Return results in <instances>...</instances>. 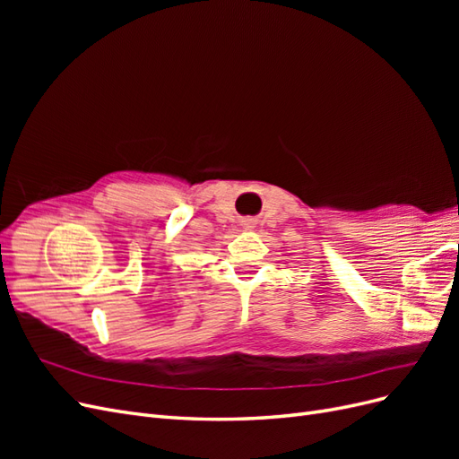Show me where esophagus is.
<instances>
[{"label":"esophagus","instance_id":"34e87169","mask_svg":"<svg viewBox=\"0 0 459 459\" xmlns=\"http://www.w3.org/2000/svg\"><path fill=\"white\" fill-rule=\"evenodd\" d=\"M247 226H248V224H247ZM248 228H253V226H248Z\"/></svg>","mask_w":459,"mask_h":459}]
</instances>
